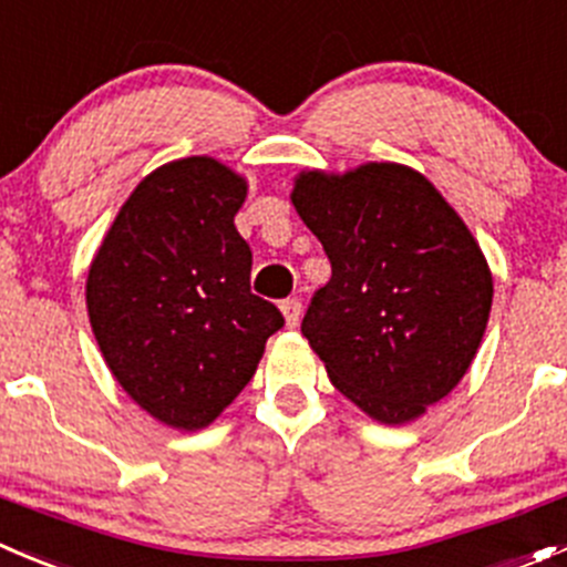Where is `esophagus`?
I'll return each mask as SVG.
<instances>
[{
    "instance_id": "34e87169",
    "label": "esophagus",
    "mask_w": 567,
    "mask_h": 567,
    "mask_svg": "<svg viewBox=\"0 0 567 567\" xmlns=\"http://www.w3.org/2000/svg\"><path fill=\"white\" fill-rule=\"evenodd\" d=\"M279 310H282L285 323H288V327H296V323H299V318H301V301L299 299H285L282 305H279Z\"/></svg>"
}]
</instances>
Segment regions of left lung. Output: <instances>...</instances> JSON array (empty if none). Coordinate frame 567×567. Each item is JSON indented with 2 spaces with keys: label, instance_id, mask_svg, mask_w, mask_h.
Wrapping results in <instances>:
<instances>
[{
  "label": "left lung",
  "instance_id": "obj_1",
  "mask_svg": "<svg viewBox=\"0 0 567 567\" xmlns=\"http://www.w3.org/2000/svg\"><path fill=\"white\" fill-rule=\"evenodd\" d=\"M290 199L332 266L301 332L373 421H415L457 388L485 334L493 277L480 244L435 185L399 163L305 172Z\"/></svg>",
  "mask_w": 567,
  "mask_h": 567
}]
</instances>
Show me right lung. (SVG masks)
Segmentation results:
<instances>
[{
  "instance_id": "1",
  "label": "right lung",
  "mask_w": 567,
  "mask_h": 567,
  "mask_svg": "<svg viewBox=\"0 0 567 567\" xmlns=\"http://www.w3.org/2000/svg\"><path fill=\"white\" fill-rule=\"evenodd\" d=\"M244 199L246 179L213 157L166 163L132 190L87 271L104 362L174 430L216 421L285 323L251 293V249L235 229Z\"/></svg>"
}]
</instances>
